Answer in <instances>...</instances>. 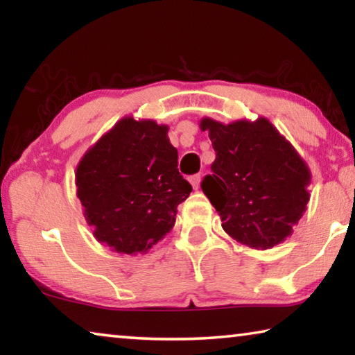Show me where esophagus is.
I'll return each instance as SVG.
<instances>
[{
	"label": "esophagus",
	"instance_id": "1",
	"mask_svg": "<svg viewBox=\"0 0 355 355\" xmlns=\"http://www.w3.org/2000/svg\"><path fill=\"white\" fill-rule=\"evenodd\" d=\"M189 182H191L192 186H194V189L199 188V184H200V173H194V175H191L189 177Z\"/></svg>",
	"mask_w": 355,
	"mask_h": 355
}]
</instances>
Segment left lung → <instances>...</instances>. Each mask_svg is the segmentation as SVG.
Listing matches in <instances>:
<instances>
[{
    "mask_svg": "<svg viewBox=\"0 0 355 355\" xmlns=\"http://www.w3.org/2000/svg\"><path fill=\"white\" fill-rule=\"evenodd\" d=\"M216 159L202 191L222 228L241 244L271 249L291 235L310 194L309 167L269 120L222 125L203 119Z\"/></svg>",
    "mask_w": 355,
    "mask_h": 355,
    "instance_id": "obj_1",
    "label": "left lung"
}]
</instances>
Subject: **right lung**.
Segmentation results:
<instances>
[{
    "instance_id": "1",
    "label": "right lung",
    "mask_w": 355,
    "mask_h": 355,
    "mask_svg": "<svg viewBox=\"0 0 355 355\" xmlns=\"http://www.w3.org/2000/svg\"><path fill=\"white\" fill-rule=\"evenodd\" d=\"M166 125L122 119L83 156L76 194L94 235L122 254L147 252L175 224L192 186Z\"/></svg>"
}]
</instances>
